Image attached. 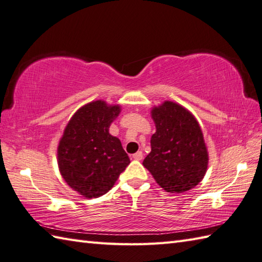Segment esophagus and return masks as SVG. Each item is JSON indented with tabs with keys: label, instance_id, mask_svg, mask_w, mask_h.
Segmentation results:
<instances>
[{
	"label": "esophagus",
	"instance_id": "34e87169",
	"mask_svg": "<svg viewBox=\"0 0 262 262\" xmlns=\"http://www.w3.org/2000/svg\"><path fill=\"white\" fill-rule=\"evenodd\" d=\"M142 157H143L142 151H137L136 154H133V155H132V158H133V159H136V161H141Z\"/></svg>",
	"mask_w": 262,
	"mask_h": 262
}]
</instances>
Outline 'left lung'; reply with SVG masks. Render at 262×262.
<instances>
[{"mask_svg":"<svg viewBox=\"0 0 262 262\" xmlns=\"http://www.w3.org/2000/svg\"><path fill=\"white\" fill-rule=\"evenodd\" d=\"M150 114L156 132L143 166L166 192L193 189L204 179L209 162L199 122L189 110L170 100L154 106Z\"/></svg>","mask_w":262,"mask_h":262,"instance_id":"8db88e82","label":"left lung"}]
</instances>
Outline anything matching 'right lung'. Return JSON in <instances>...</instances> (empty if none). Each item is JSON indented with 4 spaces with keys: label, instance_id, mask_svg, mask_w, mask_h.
Here are the masks:
<instances>
[{
    "label": "right lung",
    "instance_id": "obj_1",
    "mask_svg": "<svg viewBox=\"0 0 262 262\" xmlns=\"http://www.w3.org/2000/svg\"><path fill=\"white\" fill-rule=\"evenodd\" d=\"M120 112V105L90 101L72 115L58 141L57 165L62 178L87 199L107 193L130 164L120 139L110 133Z\"/></svg>",
    "mask_w": 262,
    "mask_h": 262
}]
</instances>
